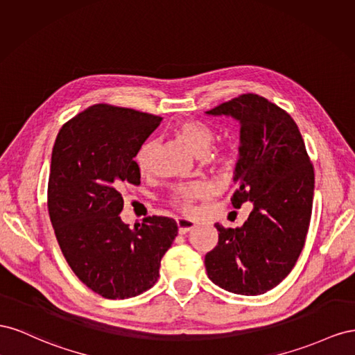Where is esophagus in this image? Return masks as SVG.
Returning <instances> with one entry per match:
<instances>
[{"label": "esophagus", "mask_w": 355, "mask_h": 355, "mask_svg": "<svg viewBox=\"0 0 355 355\" xmlns=\"http://www.w3.org/2000/svg\"><path fill=\"white\" fill-rule=\"evenodd\" d=\"M177 226H178V234L186 235L187 232L195 229V221L189 218H177Z\"/></svg>", "instance_id": "obj_1"}]
</instances>
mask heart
<instances>
[{"mask_svg": "<svg viewBox=\"0 0 355 355\" xmlns=\"http://www.w3.org/2000/svg\"><path fill=\"white\" fill-rule=\"evenodd\" d=\"M174 134L178 139L204 160V165L217 174H226L235 164V155L229 147L211 148L216 141V130L211 125L198 119L181 120L174 128ZM156 151L155 141H147L139 147L135 156V164L141 174L146 175L153 168V159ZM209 195V189L204 183L180 184L172 191V204L186 212L193 208V202L204 199Z\"/></svg>", "mask_w": 355, "mask_h": 355, "instance_id": "obj_1", "label": "heart"}]
</instances>
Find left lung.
Instances as JSON below:
<instances>
[{"instance_id": "1", "label": "left lung", "mask_w": 355, "mask_h": 355, "mask_svg": "<svg viewBox=\"0 0 355 355\" xmlns=\"http://www.w3.org/2000/svg\"><path fill=\"white\" fill-rule=\"evenodd\" d=\"M241 123L239 159L232 205L252 202L241 227L218 223V242L207 252L208 278L235 295L257 296L277 287L305 245L313 199V166L291 116L256 94H244L207 111Z\"/></svg>"}]
</instances>
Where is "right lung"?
Returning <instances> with one entry per match:
<instances>
[{
    "instance_id": "1",
    "label": "right lung",
    "mask_w": 355,
    "mask_h": 355,
    "mask_svg": "<svg viewBox=\"0 0 355 355\" xmlns=\"http://www.w3.org/2000/svg\"><path fill=\"white\" fill-rule=\"evenodd\" d=\"M162 117L96 104L60 128L47 186L58 244L77 278L105 299H128L156 284L160 260L178 234L174 218H120L121 190L138 186L134 157Z\"/></svg>"
}]
</instances>
